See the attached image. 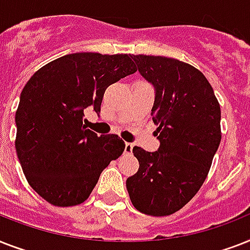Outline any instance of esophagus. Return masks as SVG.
I'll return each instance as SVG.
<instances>
[{"label":"esophagus","instance_id":"1","mask_svg":"<svg viewBox=\"0 0 250 250\" xmlns=\"http://www.w3.org/2000/svg\"><path fill=\"white\" fill-rule=\"evenodd\" d=\"M133 149V144L131 143H125V154H131Z\"/></svg>","mask_w":250,"mask_h":250}]
</instances>
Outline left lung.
Listing matches in <instances>:
<instances>
[{
  "mask_svg": "<svg viewBox=\"0 0 250 250\" xmlns=\"http://www.w3.org/2000/svg\"><path fill=\"white\" fill-rule=\"evenodd\" d=\"M154 86L152 117L160 148L133 146L139 171L125 182L132 205L153 217L178 211L205 182L221 143V107L204 74L182 61L131 56Z\"/></svg>",
  "mask_w": 250,
  "mask_h": 250,
  "instance_id": "obj_1",
  "label": "left lung"
}]
</instances>
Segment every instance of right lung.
<instances>
[{"mask_svg": "<svg viewBox=\"0 0 250 250\" xmlns=\"http://www.w3.org/2000/svg\"><path fill=\"white\" fill-rule=\"evenodd\" d=\"M136 68L129 54L74 53L45 64L25 84L15 113L17 149L33 190L56 206L79 205L125 150L117 135L98 136L84 111H101L106 88Z\"/></svg>", "mask_w": 250, "mask_h": 250, "instance_id": "1", "label": "right lung"}]
</instances>
